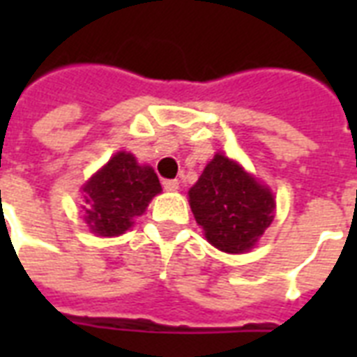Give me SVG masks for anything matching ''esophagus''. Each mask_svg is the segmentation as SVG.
I'll list each match as a JSON object with an SVG mask.
<instances>
[{
    "label": "esophagus",
    "mask_w": 357,
    "mask_h": 357,
    "mask_svg": "<svg viewBox=\"0 0 357 357\" xmlns=\"http://www.w3.org/2000/svg\"><path fill=\"white\" fill-rule=\"evenodd\" d=\"M162 187H165V190H168V192H174V190L179 189V181L178 179H165V181H162Z\"/></svg>",
    "instance_id": "obj_1"
}]
</instances>
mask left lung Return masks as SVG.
<instances>
[{
    "label": "left lung",
    "instance_id": "8db88e82",
    "mask_svg": "<svg viewBox=\"0 0 357 357\" xmlns=\"http://www.w3.org/2000/svg\"><path fill=\"white\" fill-rule=\"evenodd\" d=\"M196 222L215 248L243 254L274 220V196L238 162L222 153L213 157L189 190Z\"/></svg>",
    "mask_w": 357,
    "mask_h": 357
}]
</instances>
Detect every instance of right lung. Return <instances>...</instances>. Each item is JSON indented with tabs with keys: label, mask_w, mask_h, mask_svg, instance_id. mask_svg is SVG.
Returning <instances> with one entry per match:
<instances>
[{
	"label": "right lung",
	"mask_w": 357,
	"mask_h": 357,
	"mask_svg": "<svg viewBox=\"0 0 357 357\" xmlns=\"http://www.w3.org/2000/svg\"><path fill=\"white\" fill-rule=\"evenodd\" d=\"M83 218L92 234L114 237L133 226V218L161 192V183L153 168L139 165L128 151H119L83 185Z\"/></svg>",
	"instance_id": "1"
}]
</instances>
